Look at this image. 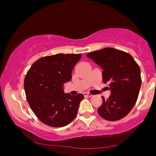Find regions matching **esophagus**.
Listing matches in <instances>:
<instances>
[{"label": "esophagus", "mask_w": 156, "mask_h": 156, "mask_svg": "<svg viewBox=\"0 0 156 156\" xmlns=\"http://www.w3.org/2000/svg\"><path fill=\"white\" fill-rule=\"evenodd\" d=\"M84 95H85V97H91V96H92V94H90V93H88V92H85L84 93Z\"/></svg>", "instance_id": "obj_1"}]
</instances>
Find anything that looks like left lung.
I'll list each match as a JSON object with an SVG mask.
<instances>
[{
    "instance_id": "left-lung-1",
    "label": "left lung",
    "mask_w": 156,
    "mask_h": 156,
    "mask_svg": "<svg viewBox=\"0 0 156 156\" xmlns=\"http://www.w3.org/2000/svg\"><path fill=\"white\" fill-rule=\"evenodd\" d=\"M103 69V82L109 83L112 94L103 103L98 113L108 121L126 117L135 105L142 84L141 71L132 55L123 51L105 48L87 54Z\"/></svg>"
}]
</instances>
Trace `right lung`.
Segmentation results:
<instances>
[{
  "mask_svg": "<svg viewBox=\"0 0 156 156\" xmlns=\"http://www.w3.org/2000/svg\"><path fill=\"white\" fill-rule=\"evenodd\" d=\"M81 54H57L36 61L24 81L26 98L30 108L44 124L63 127L78 113L82 94L63 92V84L71 79V71Z\"/></svg>",
  "mask_w": 156,
  "mask_h": 156,
  "instance_id": "right-lung-1",
  "label": "right lung"
}]
</instances>
